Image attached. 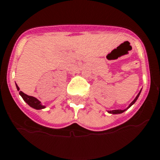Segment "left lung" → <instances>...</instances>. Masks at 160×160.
<instances>
[{
	"mask_svg": "<svg viewBox=\"0 0 160 160\" xmlns=\"http://www.w3.org/2000/svg\"><path fill=\"white\" fill-rule=\"evenodd\" d=\"M140 92H139V94H138V95L136 96V98H135V100L133 101V102H131V104H130V106H129V107H128V108H129V107H131V106H132V105L134 104V103H135V102H136V100H137L138 98H139V96H140ZM128 108H127V109H128ZM126 110H113V111H109V112H109V113H112V114H121V113H122V112H125Z\"/></svg>",
	"mask_w": 160,
	"mask_h": 160,
	"instance_id": "left-lung-1",
	"label": "left lung"
}]
</instances>
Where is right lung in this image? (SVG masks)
Listing matches in <instances>:
<instances>
[{
	"label": "right lung",
	"instance_id": "right-lung-1",
	"mask_svg": "<svg viewBox=\"0 0 160 160\" xmlns=\"http://www.w3.org/2000/svg\"><path fill=\"white\" fill-rule=\"evenodd\" d=\"M16 88H17L18 91L20 90V88H19V87H18L17 85H16ZM19 93H20V95L22 97L24 101H25V102H26L29 106H30V107L34 108V109L39 110V109H43V108L45 107L44 106H42L41 102H39L37 98H34V97H31V96L26 95V94H25V93L23 92H21V91H20V92Z\"/></svg>",
	"mask_w": 160,
	"mask_h": 160
}]
</instances>
